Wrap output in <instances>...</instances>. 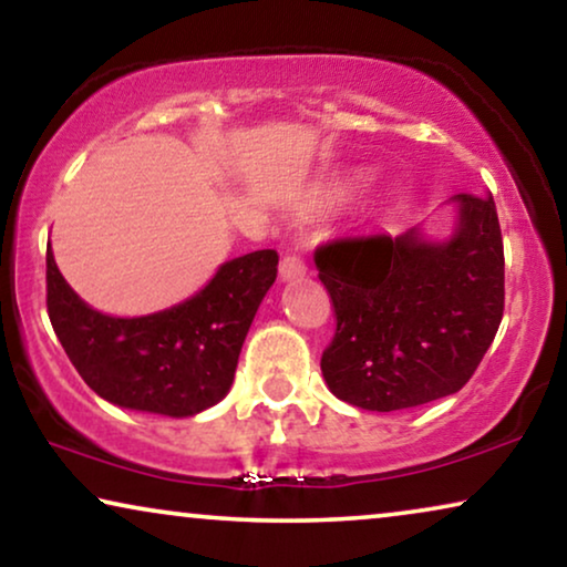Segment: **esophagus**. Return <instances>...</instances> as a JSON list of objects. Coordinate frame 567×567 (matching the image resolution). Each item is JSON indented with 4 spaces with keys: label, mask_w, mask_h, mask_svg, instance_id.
I'll return each instance as SVG.
<instances>
[{
    "label": "esophagus",
    "mask_w": 567,
    "mask_h": 567,
    "mask_svg": "<svg viewBox=\"0 0 567 567\" xmlns=\"http://www.w3.org/2000/svg\"><path fill=\"white\" fill-rule=\"evenodd\" d=\"M306 272H308V267H306V261H302L300 254H295V251L285 254L282 261H280V277H282V280H287V282L300 280V277H306Z\"/></svg>",
    "instance_id": "34e87169"
}]
</instances>
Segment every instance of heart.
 I'll use <instances>...</instances> for the list:
<instances>
[{
	"instance_id": "1",
	"label": "heart",
	"mask_w": 567,
	"mask_h": 567,
	"mask_svg": "<svg viewBox=\"0 0 567 567\" xmlns=\"http://www.w3.org/2000/svg\"><path fill=\"white\" fill-rule=\"evenodd\" d=\"M344 193H347V189H333V197H344Z\"/></svg>"
}]
</instances>
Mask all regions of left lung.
I'll list each match as a JSON object with an SVG mask.
<instances>
[{"instance_id":"1","label":"left lung","mask_w":567,"mask_h":567,"mask_svg":"<svg viewBox=\"0 0 567 567\" xmlns=\"http://www.w3.org/2000/svg\"><path fill=\"white\" fill-rule=\"evenodd\" d=\"M446 241L419 228L349 236L316 249L337 331L321 372L339 401L401 411L473 378L504 318V238L491 195H454Z\"/></svg>"}]
</instances>
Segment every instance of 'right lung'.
<instances>
[{
    "label": "right lung",
    "instance_id": "obj_1",
    "mask_svg": "<svg viewBox=\"0 0 567 567\" xmlns=\"http://www.w3.org/2000/svg\"><path fill=\"white\" fill-rule=\"evenodd\" d=\"M275 249L244 254L179 306L115 318L86 306L45 251L48 318L82 380L105 401L195 416L226 398L257 308L277 277Z\"/></svg>",
    "mask_w": 567,
    "mask_h": 567
}]
</instances>
